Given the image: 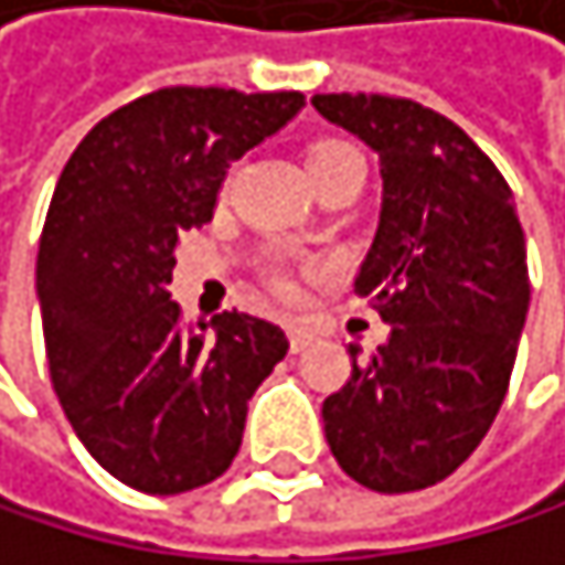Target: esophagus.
Masks as SVG:
<instances>
[{
    "label": "esophagus",
    "instance_id": "1",
    "mask_svg": "<svg viewBox=\"0 0 565 565\" xmlns=\"http://www.w3.org/2000/svg\"><path fill=\"white\" fill-rule=\"evenodd\" d=\"M288 343H291V353H301L311 347V332L301 326H288Z\"/></svg>",
    "mask_w": 565,
    "mask_h": 565
}]
</instances>
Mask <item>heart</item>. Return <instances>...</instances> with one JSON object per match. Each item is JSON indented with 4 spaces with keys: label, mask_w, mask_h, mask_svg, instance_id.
I'll list each match as a JSON object with an SVG mask.
<instances>
[{
    "label": "heart",
    "mask_w": 565,
    "mask_h": 565,
    "mask_svg": "<svg viewBox=\"0 0 565 565\" xmlns=\"http://www.w3.org/2000/svg\"><path fill=\"white\" fill-rule=\"evenodd\" d=\"M343 153H356L350 143H343V140H319V143H311L308 150H305V171L311 174V171H319V168H326L329 160H335V157H343Z\"/></svg>",
    "instance_id": "1"
}]
</instances>
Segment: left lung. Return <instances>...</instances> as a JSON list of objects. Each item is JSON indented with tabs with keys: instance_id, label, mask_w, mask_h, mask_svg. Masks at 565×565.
I'll return each instance as SVG.
<instances>
[{
	"instance_id": "obj_1",
	"label": "left lung",
	"mask_w": 565,
	"mask_h": 565,
	"mask_svg": "<svg viewBox=\"0 0 565 565\" xmlns=\"http://www.w3.org/2000/svg\"><path fill=\"white\" fill-rule=\"evenodd\" d=\"M381 157L377 236L353 288L387 343L322 401L326 439L356 483L408 494L480 446L508 394L529 316L525 233L501 171L452 119L391 95H316Z\"/></svg>"
}]
</instances>
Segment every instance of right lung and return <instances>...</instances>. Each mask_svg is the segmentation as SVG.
Here are the masks:
<instances>
[{
	"instance_id": "add662e5",
	"label": "right lung",
	"mask_w": 565,
	"mask_h": 565,
	"mask_svg": "<svg viewBox=\"0 0 565 565\" xmlns=\"http://www.w3.org/2000/svg\"><path fill=\"white\" fill-rule=\"evenodd\" d=\"M301 106V92L160 88L102 119L57 178L36 254L51 381L74 436L132 491L226 473L246 401L288 353L246 311L184 326L168 285L178 233L212 218L226 168Z\"/></svg>"
}]
</instances>
